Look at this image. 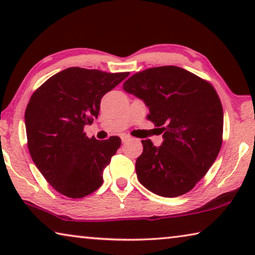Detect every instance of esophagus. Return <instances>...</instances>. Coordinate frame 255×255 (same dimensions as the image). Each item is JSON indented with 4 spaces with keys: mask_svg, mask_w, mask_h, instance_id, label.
<instances>
[{
    "mask_svg": "<svg viewBox=\"0 0 255 255\" xmlns=\"http://www.w3.org/2000/svg\"><path fill=\"white\" fill-rule=\"evenodd\" d=\"M121 139H122V142H128V141H130L132 138L128 134H123L122 136H121Z\"/></svg>",
    "mask_w": 255,
    "mask_h": 255,
    "instance_id": "34e87169",
    "label": "esophagus"
}]
</instances>
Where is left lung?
I'll return each instance as SVG.
<instances>
[{
  "label": "left lung",
  "mask_w": 255,
  "mask_h": 255,
  "mask_svg": "<svg viewBox=\"0 0 255 255\" xmlns=\"http://www.w3.org/2000/svg\"><path fill=\"white\" fill-rule=\"evenodd\" d=\"M124 91L143 101L147 119L163 133V143L142 140L135 162L141 185L163 197L190 191L212 166L222 144L223 111L212 84L177 66L132 75Z\"/></svg>",
  "instance_id": "1"
}]
</instances>
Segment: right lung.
<instances>
[{
  "label": "right lung",
  "mask_w": 255,
  "mask_h": 255,
  "mask_svg": "<svg viewBox=\"0 0 255 255\" xmlns=\"http://www.w3.org/2000/svg\"><path fill=\"white\" fill-rule=\"evenodd\" d=\"M128 73L70 67L51 76L25 112L27 144L35 165L58 193L82 198L103 185V172L121 146L119 136L88 138L100 101Z\"/></svg>",
  "instance_id": "obj_1"
}]
</instances>
